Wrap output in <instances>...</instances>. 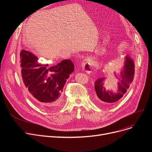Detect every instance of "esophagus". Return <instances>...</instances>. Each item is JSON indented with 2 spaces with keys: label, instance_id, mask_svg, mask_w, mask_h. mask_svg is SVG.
<instances>
[{
  "label": "esophagus",
  "instance_id": "esophagus-1",
  "mask_svg": "<svg viewBox=\"0 0 152 152\" xmlns=\"http://www.w3.org/2000/svg\"><path fill=\"white\" fill-rule=\"evenodd\" d=\"M91 63V60L89 58H86L83 61L82 67L87 73H90L92 71Z\"/></svg>",
  "mask_w": 152,
  "mask_h": 152
}]
</instances>
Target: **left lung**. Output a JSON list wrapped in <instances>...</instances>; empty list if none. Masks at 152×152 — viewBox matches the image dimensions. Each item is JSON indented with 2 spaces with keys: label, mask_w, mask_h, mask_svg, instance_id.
Masks as SVG:
<instances>
[{
  "label": "left lung",
  "mask_w": 152,
  "mask_h": 152,
  "mask_svg": "<svg viewBox=\"0 0 152 152\" xmlns=\"http://www.w3.org/2000/svg\"><path fill=\"white\" fill-rule=\"evenodd\" d=\"M134 75V61L126 56L124 66L119 76V82L118 90L113 92L105 89L104 81L105 77L98 79L95 83V90L98 98L105 103L113 104L123 97V95L128 89L130 84L132 82Z\"/></svg>",
  "instance_id": "1"
}]
</instances>
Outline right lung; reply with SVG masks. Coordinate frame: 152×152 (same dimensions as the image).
<instances>
[{
	"instance_id": "right-lung-1",
	"label": "right lung",
	"mask_w": 152,
	"mask_h": 152,
	"mask_svg": "<svg viewBox=\"0 0 152 152\" xmlns=\"http://www.w3.org/2000/svg\"><path fill=\"white\" fill-rule=\"evenodd\" d=\"M20 66L23 81L30 94L49 110L58 108L63 87L75 70L73 62L64 60L55 66L41 65L36 56L23 49L20 52Z\"/></svg>"
}]
</instances>
